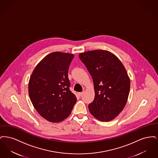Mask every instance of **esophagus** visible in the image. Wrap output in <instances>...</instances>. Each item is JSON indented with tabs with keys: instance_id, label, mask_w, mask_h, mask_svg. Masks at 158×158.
Instances as JSON below:
<instances>
[{
	"instance_id": "34e87169",
	"label": "esophagus",
	"mask_w": 158,
	"mask_h": 158,
	"mask_svg": "<svg viewBox=\"0 0 158 158\" xmlns=\"http://www.w3.org/2000/svg\"><path fill=\"white\" fill-rule=\"evenodd\" d=\"M83 93H84V92H79L77 94H78V95H79V96L81 97V96L83 94Z\"/></svg>"
}]
</instances>
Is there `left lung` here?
Here are the masks:
<instances>
[{
  "label": "left lung",
  "instance_id": "8db88e82",
  "mask_svg": "<svg viewBox=\"0 0 158 158\" xmlns=\"http://www.w3.org/2000/svg\"><path fill=\"white\" fill-rule=\"evenodd\" d=\"M93 79L95 98L88 105L90 114L101 121L113 120L127 102L130 80L119 59L113 53L95 50L79 54Z\"/></svg>",
  "mask_w": 158,
  "mask_h": 158
}]
</instances>
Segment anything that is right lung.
<instances>
[{"instance_id":"add662e5","label":"right lung","mask_w":158,"mask_h":158,"mask_svg":"<svg viewBox=\"0 0 158 158\" xmlns=\"http://www.w3.org/2000/svg\"><path fill=\"white\" fill-rule=\"evenodd\" d=\"M74 54L53 52L34 69L28 83L31 101L46 120L59 123L68 118L76 102L69 89L68 70Z\"/></svg>"}]
</instances>
